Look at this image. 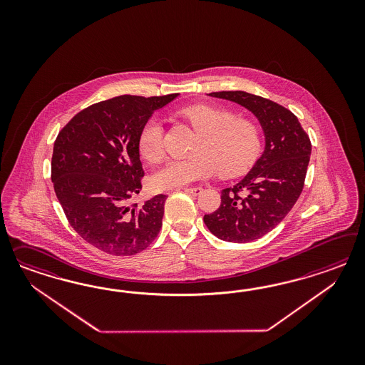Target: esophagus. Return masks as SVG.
I'll return each instance as SVG.
<instances>
[{
	"instance_id": "esophagus-1",
	"label": "esophagus",
	"mask_w": 365,
	"mask_h": 365,
	"mask_svg": "<svg viewBox=\"0 0 365 365\" xmlns=\"http://www.w3.org/2000/svg\"><path fill=\"white\" fill-rule=\"evenodd\" d=\"M182 190L188 194H192V195H199L202 192V187H183Z\"/></svg>"
}]
</instances>
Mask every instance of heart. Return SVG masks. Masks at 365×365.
<instances>
[{
	"label": "heart",
	"instance_id": "heart-1",
	"mask_svg": "<svg viewBox=\"0 0 365 365\" xmlns=\"http://www.w3.org/2000/svg\"><path fill=\"white\" fill-rule=\"evenodd\" d=\"M182 116L199 133L192 158L171 159L155 173V187L173 190L199 179L214 175L218 170L223 177H235L253 166L262 148L259 124L237 116L232 110L195 104L182 110ZM139 154L148 163L163 159V125L153 116L144 123L138 136Z\"/></svg>",
	"mask_w": 365,
	"mask_h": 365
}]
</instances>
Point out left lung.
I'll return each instance as SVG.
<instances>
[{
    "instance_id": "1",
    "label": "left lung",
    "mask_w": 365,
    "mask_h": 365,
    "mask_svg": "<svg viewBox=\"0 0 365 365\" xmlns=\"http://www.w3.org/2000/svg\"><path fill=\"white\" fill-rule=\"evenodd\" d=\"M209 95L252 110L265 133L264 154L242 180L222 190L220 207L203 217L220 240L252 242L272 232L297 202L309 165V136L293 112L272 100L243 91Z\"/></svg>"
}]
</instances>
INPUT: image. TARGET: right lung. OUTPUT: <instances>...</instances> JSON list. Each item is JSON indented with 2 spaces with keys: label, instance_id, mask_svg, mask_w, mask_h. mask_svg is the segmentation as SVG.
I'll list each match as a JSON object with an SVG mask.
<instances>
[{
  "label": "right lung",
  "instance_id": "obj_1",
  "mask_svg": "<svg viewBox=\"0 0 365 365\" xmlns=\"http://www.w3.org/2000/svg\"><path fill=\"white\" fill-rule=\"evenodd\" d=\"M123 95L80 110L58 133L51 178L78 235L112 255L147 249L162 227L167 195L130 203L144 177L138 136L155 110L177 98Z\"/></svg>",
  "mask_w": 365,
  "mask_h": 365
}]
</instances>
